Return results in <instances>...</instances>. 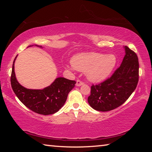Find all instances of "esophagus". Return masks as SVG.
<instances>
[{
    "mask_svg": "<svg viewBox=\"0 0 152 152\" xmlns=\"http://www.w3.org/2000/svg\"><path fill=\"white\" fill-rule=\"evenodd\" d=\"M83 84H84L83 82H82L80 80H77L76 81V86H80L82 85H83Z\"/></svg>",
    "mask_w": 152,
    "mask_h": 152,
    "instance_id": "obj_1",
    "label": "esophagus"
}]
</instances>
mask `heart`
<instances>
[{
	"label": "heart",
	"mask_w": 152,
	"mask_h": 152,
	"mask_svg": "<svg viewBox=\"0 0 152 152\" xmlns=\"http://www.w3.org/2000/svg\"><path fill=\"white\" fill-rule=\"evenodd\" d=\"M72 66L67 68L86 72L87 79L94 83L103 82L109 77L117 64L115 55L96 52L81 53L72 59Z\"/></svg>",
	"instance_id": "heart-1"
}]
</instances>
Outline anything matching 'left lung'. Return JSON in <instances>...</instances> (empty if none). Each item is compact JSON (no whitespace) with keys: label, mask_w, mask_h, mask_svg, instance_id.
Returning <instances> with one entry per match:
<instances>
[{"label":"left lung","mask_w":152,"mask_h":152,"mask_svg":"<svg viewBox=\"0 0 152 152\" xmlns=\"http://www.w3.org/2000/svg\"><path fill=\"white\" fill-rule=\"evenodd\" d=\"M125 55L121 64L113 76L98 85L91 86L88 102L98 111L116 109L129 99L137 87L139 80V61L136 53L123 46Z\"/></svg>","instance_id":"1"}]
</instances>
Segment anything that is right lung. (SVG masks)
<instances>
[{
	"mask_svg": "<svg viewBox=\"0 0 152 152\" xmlns=\"http://www.w3.org/2000/svg\"><path fill=\"white\" fill-rule=\"evenodd\" d=\"M35 46L43 48L42 46ZM17 56L12 64L11 82L12 91L18 99L30 110L38 114L48 115L57 113L65 104L68 93L75 86L76 82L58 77L50 86L43 89L25 88L18 82L15 76V61Z\"/></svg>",
	"mask_w": 152,
	"mask_h": 152,
	"instance_id": "obj_1",
	"label": "right lung"
}]
</instances>
